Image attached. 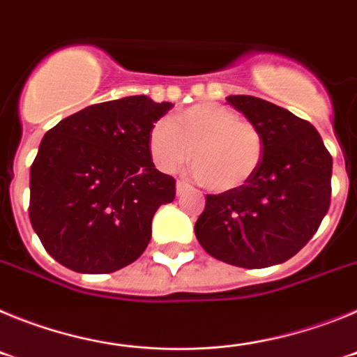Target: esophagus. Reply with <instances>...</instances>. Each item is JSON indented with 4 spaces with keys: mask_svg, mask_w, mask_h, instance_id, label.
<instances>
[{
    "mask_svg": "<svg viewBox=\"0 0 357 357\" xmlns=\"http://www.w3.org/2000/svg\"><path fill=\"white\" fill-rule=\"evenodd\" d=\"M189 188H191V185L185 184V182H182V181H178V182H176V195L181 197V195L184 193V191H188Z\"/></svg>",
    "mask_w": 357,
    "mask_h": 357,
    "instance_id": "1",
    "label": "esophagus"
}]
</instances>
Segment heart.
<instances>
[{"instance_id": "obj_1", "label": "heart", "mask_w": 357, "mask_h": 357, "mask_svg": "<svg viewBox=\"0 0 357 357\" xmlns=\"http://www.w3.org/2000/svg\"><path fill=\"white\" fill-rule=\"evenodd\" d=\"M150 155L160 172L172 173L188 162L193 150V173L211 191L243 188L259 169L263 132L220 103H198L157 121L148 134Z\"/></svg>"}]
</instances>
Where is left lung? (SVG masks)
I'll return each instance as SVG.
<instances>
[{
	"label": "left lung",
	"instance_id": "8db88e82",
	"mask_svg": "<svg viewBox=\"0 0 357 357\" xmlns=\"http://www.w3.org/2000/svg\"><path fill=\"white\" fill-rule=\"evenodd\" d=\"M227 102L263 132V160L243 188L207 195L195 234L207 254L227 264L284 263L329 211L333 157L317 128L289 110L247 94Z\"/></svg>",
	"mask_w": 357,
	"mask_h": 357
}]
</instances>
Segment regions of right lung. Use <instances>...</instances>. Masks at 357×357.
<instances>
[{
    "label": "right lung",
    "instance_id": "add662e5",
    "mask_svg": "<svg viewBox=\"0 0 357 357\" xmlns=\"http://www.w3.org/2000/svg\"><path fill=\"white\" fill-rule=\"evenodd\" d=\"M172 103L127 96L56 123L30 168V222L43 247L78 273L134 263L151 218L175 198V178L151 162L148 134Z\"/></svg>",
    "mask_w": 357,
    "mask_h": 357
}]
</instances>
